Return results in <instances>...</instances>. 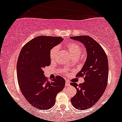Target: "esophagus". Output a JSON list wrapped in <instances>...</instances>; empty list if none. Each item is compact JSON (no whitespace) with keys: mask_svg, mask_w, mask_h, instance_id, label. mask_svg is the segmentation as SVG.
<instances>
[{"mask_svg":"<svg viewBox=\"0 0 122 122\" xmlns=\"http://www.w3.org/2000/svg\"><path fill=\"white\" fill-rule=\"evenodd\" d=\"M65 86H66V87L70 86V82H69L68 81H66V82H65Z\"/></svg>","mask_w":122,"mask_h":122,"instance_id":"1","label":"esophagus"}]
</instances>
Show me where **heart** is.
Instances as JSON below:
<instances>
[{"mask_svg":"<svg viewBox=\"0 0 122 122\" xmlns=\"http://www.w3.org/2000/svg\"><path fill=\"white\" fill-rule=\"evenodd\" d=\"M66 49L69 51L71 57L74 59H78L81 53V46L76 43L70 42L66 45ZM59 52V48L57 46H55L52 48L49 54V57L51 61H55L57 58V56Z\"/></svg>","mask_w":122,"mask_h":122,"instance_id":"heart-1","label":"heart"}]
</instances>
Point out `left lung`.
I'll return each mask as SVG.
<instances>
[{"label":"left lung","instance_id":"1","mask_svg":"<svg viewBox=\"0 0 122 122\" xmlns=\"http://www.w3.org/2000/svg\"><path fill=\"white\" fill-rule=\"evenodd\" d=\"M70 38L81 42L87 50L86 62L76 74V77H84L85 82L79 85L71 83L77 90L71 99L72 104L77 109L85 110L93 106L105 91L108 80V60L103 48L90 36L81 35Z\"/></svg>","mask_w":122,"mask_h":122}]
</instances>
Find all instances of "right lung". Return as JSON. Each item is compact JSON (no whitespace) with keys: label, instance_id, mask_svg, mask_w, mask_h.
Instances as JSON below:
<instances>
[{"label":"right lung","instance_id":"right-lung-1","mask_svg":"<svg viewBox=\"0 0 122 122\" xmlns=\"http://www.w3.org/2000/svg\"><path fill=\"white\" fill-rule=\"evenodd\" d=\"M62 41V37L37 36L25 44L19 54L17 62L19 88L27 101L40 110L51 108L57 93L65 87L63 77L57 76L49 81L43 71L51 64V49Z\"/></svg>","mask_w":122,"mask_h":122}]
</instances>
